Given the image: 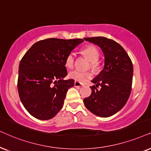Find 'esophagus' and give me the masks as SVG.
Segmentation results:
<instances>
[{"label":"esophagus","mask_w":151,"mask_h":151,"mask_svg":"<svg viewBox=\"0 0 151 151\" xmlns=\"http://www.w3.org/2000/svg\"><path fill=\"white\" fill-rule=\"evenodd\" d=\"M84 85L83 83H79V82H77V81H75L74 82V87H83Z\"/></svg>","instance_id":"obj_1"}]
</instances>
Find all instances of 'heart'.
I'll return each mask as SVG.
<instances>
[{"label": "heart", "instance_id": "1", "mask_svg": "<svg viewBox=\"0 0 151 151\" xmlns=\"http://www.w3.org/2000/svg\"><path fill=\"white\" fill-rule=\"evenodd\" d=\"M82 54L89 60L90 65L93 69H96L98 68V60L99 58V51L98 48L94 45H88L81 50ZM74 63V56L72 53H70L66 57L65 65L68 68H72ZM68 77L70 79L74 80L75 81L79 83H84L88 81L92 77V73L90 72H82L79 70H74L70 72Z\"/></svg>", "mask_w": 151, "mask_h": 151}]
</instances>
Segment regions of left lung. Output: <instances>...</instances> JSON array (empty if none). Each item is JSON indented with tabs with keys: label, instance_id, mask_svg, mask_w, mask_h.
<instances>
[{
	"label": "left lung",
	"instance_id": "obj_1",
	"mask_svg": "<svg viewBox=\"0 0 151 151\" xmlns=\"http://www.w3.org/2000/svg\"><path fill=\"white\" fill-rule=\"evenodd\" d=\"M101 48L104 55V66L92 82V93L83 103L92 113L108 117L125 106L131 92L133 67L125 50L112 39L98 37L84 38ZM101 86L98 90L96 87Z\"/></svg>",
	"mask_w": 151,
	"mask_h": 151
}]
</instances>
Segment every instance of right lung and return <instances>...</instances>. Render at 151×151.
I'll return each mask as SVG.
<instances>
[{"label": "right lung", "instance_id": "obj_1", "mask_svg": "<svg viewBox=\"0 0 151 151\" xmlns=\"http://www.w3.org/2000/svg\"><path fill=\"white\" fill-rule=\"evenodd\" d=\"M81 39H47L34 44L19 64L18 91L28 112L37 119L53 118L63 107L66 93L73 87L65 61Z\"/></svg>", "mask_w": 151, "mask_h": 151}]
</instances>
